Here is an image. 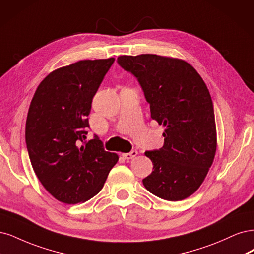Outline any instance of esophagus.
Segmentation results:
<instances>
[{
    "label": "esophagus",
    "mask_w": 254,
    "mask_h": 254,
    "mask_svg": "<svg viewBox=\"0 0 254 254\" xmlns=\"http://www.w3.org/2000/svg\"><path fill=\"white\" fill-rule=\"evenodd\" d=\"M137 154H138V152L137 151H132V152H129V153H125V154H122V157H124L125 159H132V158H134L135 156H137Z\"/></svg>",
    "instance_id": "esophagus-1"
}]
</instances>
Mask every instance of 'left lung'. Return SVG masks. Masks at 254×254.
I'll list each match as a JSON object with an SVG mask.
<instances>
[{
    "instance_id": "left-lung-1",
    "label": "left lung",
    "mask_w": 254,
    "mask_h": 254,
    "mask_svg": "<svg viewBox=\"0 0 254 254\" xmlns=\"http://www.w3.org/2000/svg\"><path fill=\"white\" fill-rule=\"evenodd\" d=\"M118 64L132 72L150 103L151 117L165 127L163 146L146 151L152 173L145 189L170 201L183 200L198 189L216 152V126L209 89L185 60L144 54L119 56Z\"/></svg>"
}]
</instances>
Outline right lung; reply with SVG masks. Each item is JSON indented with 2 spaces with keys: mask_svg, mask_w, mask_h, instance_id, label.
Returning a JSON list of instances; mask_svg holds the SVG:
<instances>
[{
  "mask_svg": "<svg viewBox=\"0 0 254 254\" xmlns=\"http://www.w3.org/2000/svg\"><path fill=\"white\" fill-rule=\"evenodd\" d=\"M114 58L81 60L55 69L32 97L26 119L29 159L56 199L73 204L100 192L119 157L95 137L83 142L92 101Z\"/></svg>",
  "mask_w": 254,
  "mask_h": 254,
  "instance_id": "right-lung-1",
  "label": "right lung"
}]
</instances>
